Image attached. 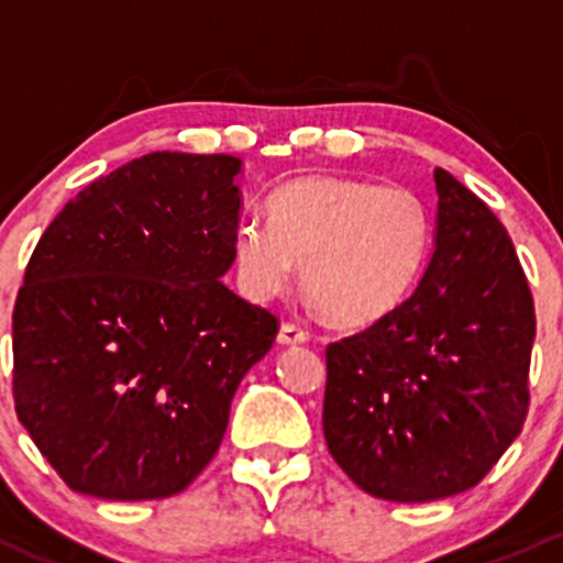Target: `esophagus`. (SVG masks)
Returning a JSON list of instances; mask_svg holds the SVG:
<instances>
[{
	"label": "esophagus",
	"mask_w": 563,
	"mask_h": 563,
	"mask_svg": "<svg viewBox=\"0 0 563 563\" xmlns=\"http://www.w3.org/2000/svg\"><path fill=\"white\" fill-rule=\"evenodd\" d=\"M277 343L280 345H302L308 343V332L299 329L297 323H283L280 332H277Z\"/></svg>",
	"instance_id": "1"
}]
</instances>
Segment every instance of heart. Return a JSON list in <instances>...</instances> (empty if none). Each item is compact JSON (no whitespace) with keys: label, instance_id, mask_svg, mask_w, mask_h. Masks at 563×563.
<instances>
[{"label":"heart","instance_id":"b5f03b06","mask_svg":"<svg viewBox=\"0 0 563 563\" xmlns=\"http://www.w3.org/2000/svg\"><path fill=\"white\" fill-rule=\"evenodd\" d=\"M269 220L245 218L234 258L250 299L302 283L340 327H373L411 297L433 247V214L417 190L362 176L318 174L291 181Z\"/></svg>","mask_w":563,"mask_h":563}]
</instances>
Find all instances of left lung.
Returning a JSON list of instances; mask_svg holds the SVG:
<instances>
[{"instance_id":"obj_1","label":"left lung","mask_w":563,"mask_h":563,"mask_svg":"<svg viewBox=\"0 0 563 563\" xmlns=\"http://www.w3.org/2000/svg\"><path fill=\"white\" fill-rule=\"evenodd\" d=\"M433 253L389 318L327 349L323 439L371 496L417 504L479 485L520 435L537 334L507 229L435 168Z\"/></svg>"}]
</instances>
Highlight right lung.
I'll return each mask as SVG.
<instances>
[{"label": "right lung", "instance_id": "1", "mask_svg": "<svg viewBox=\"0 0 563 563\" xmlns=\"http://www.w3.org/2000/svg\"><path fill=\"white\" fill-rule=\"evenodd\" d=\"M242 161L152 152L89 181L40 236L13 310L15 413L76 493L185 490L277 318L223 283Z\"/></svg>", "mask_w": 563, "mask_h": 563}]
</instances>
